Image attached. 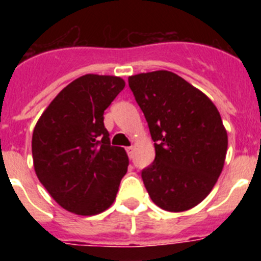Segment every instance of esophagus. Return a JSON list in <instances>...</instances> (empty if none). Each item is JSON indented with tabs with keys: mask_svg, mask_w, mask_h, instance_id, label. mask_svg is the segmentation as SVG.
<instances>
[{
	"mask_svg": "<svg viewBox=\"0 0 261 261\" xmlns=\"http://www.w3.org/2000/svg\"><path fill=\"white\" fill-rule=\"evenodd\" d=\"M133 150H135V149H133V146L126 147V153H128L129 158H132V156H133Z\"/></svg>",
	"mask_w": 261,
	"mask_h": 261,
	"instance_id": "obj_1",
	"label": "esophagus"
}]
</instances>
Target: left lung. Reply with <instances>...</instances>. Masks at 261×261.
<instances>
[{
    "instance_id": "1",
    "label": "left lung",
    "mask_w": 261,
    "mask_h": 261,
    "mask_svg": "<svg viewBox=\"0 0 261 261\" xmlns=\"http://www.w3.org/2000/svg\"><path fill=\"white\" fill-rule=\"evenodd\" d=\"M149 125L155 159L141 171L159 208L184 212L209 195L225 163L227 133L211 99L167 70L128 78Z\"/></svg>"
}]
</instances>
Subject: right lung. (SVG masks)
<instances>
[{
	"label": "right lung",
	"instance_id": "obj_1",
	"mask_svg": "<svg viewBox=\"0 0 261 261\" xmlns=\"http://www.w3.org/2000/svg\"><path fill=\"white\" fill-rule=\"evenodd\" d=\"M125 86L114 75L86 74L62 89L36 123L32 159L40 183L62 208L94 216L110 208L128 170L110 142L105 110Z\"/></svg>",
	"mask_w": 261,
	"mask_h": 261
}]
</instances>
